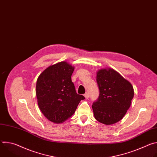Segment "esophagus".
<instances>
[{"mask_svg":"<svg viewBox=\"0 0 157 157\" xmlns=\"http://www.w3.org/2000/svg\"><path fill=\"white\" fill-rule=\"evenodd\" d=\"M84 96V97H85V98H86V99H88V98H89V94H88L87 93H85Z\"/></svg>","mask_w":157,"mask_h":157,"instance_id":"34e87169","label":"esophagus"}]
</instances>
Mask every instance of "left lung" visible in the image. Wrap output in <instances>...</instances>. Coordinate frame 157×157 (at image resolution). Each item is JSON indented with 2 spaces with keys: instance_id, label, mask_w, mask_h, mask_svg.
Segmentation results:
<instances>
[{
  "instance_id": "1",
  "label": "left lung",
  "mask_w": 157,
  "mask_h": 157,
  "mask_svg": "<svg viewBox=\"0 0 157 157\" xmlns=\"http://www.w3.org/2000/svg\"><path fill=\"white\" fill-rule=\"evenodd\" d=\"M99 90L98 99L92 105L95 119L105 125L121 121L130 106L133 98L132 84L113 69H102L97 73Z\"/></svg>"
}]
</instances>
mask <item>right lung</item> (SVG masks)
Masks as SVG:
<instances>
[{"mask_svg":"<svg viewBox=\"0 0 157 157\" xmlns=\"http://www.w3.org/2000/svg\"><path fill=\"white\" fill-rule=\"evenodd\" d=\"M74 67L65 61L49 66L38 77L36 86L38 104L49 121L59 124L75 113L82 95L76 93L71 75Z\"/></svg>","mask_w":157,"mask_h":157,"instance_id":"add662e5","label":"right lung"}]
</instances>
